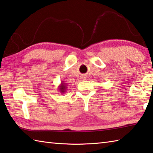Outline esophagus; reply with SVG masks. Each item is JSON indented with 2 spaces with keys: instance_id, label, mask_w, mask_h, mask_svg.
<instances>
[{
  "instance_id": "obj_1",
  "label": "esophagus",
  "mask_w": 153,
  "mask_h": 153,
  "mask_svg": "<svg viewBox=\"0 0 153 153\" xmlns=\"http://www.w3.org/2000/svg\"><path fill=\"white\" fill-rule=\"evenodd\" d=\"M85 78H86V77H83V78H82V79H85Z\"/></svg>"
}]
</instances>
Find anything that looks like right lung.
Here are the masks:
<instances>
[{"instance_id": "obj_1", "label": "right lung", "mask_w": 153, "mask_h": 153, "mask_svg": "<svg viewBox=\"0 0 153 153\" xmlns=\"http://www.w3.org/2000/svg\"><path fill=\"white\" fill-rule=\"evenodd\" d=\"M66 89H67L66 83H65L64 81H62L60 85L58 86V90H60L59 91H60L61 93H64L66 92Z\"/></svg>"}]
</instances>
